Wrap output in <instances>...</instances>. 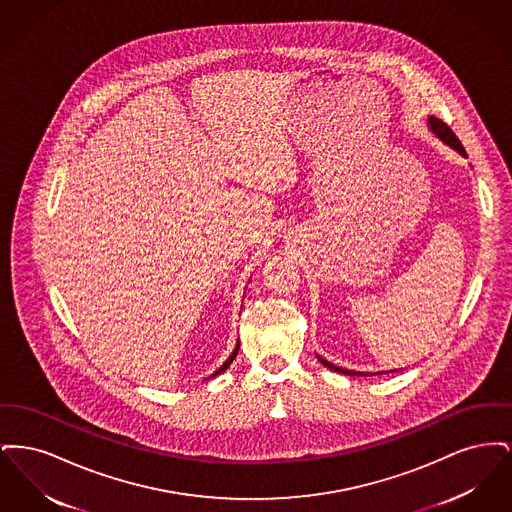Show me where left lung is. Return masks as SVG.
<instances>
[{
    "mask_svg": "<svg viewBox=\"0 0 512 512\" xmlns=\"http://www.w3.org/2000/svg\"><path fill=\"white\" fill-rule=\"evenodd\" d=\"M428 124H430V130L438 136L439 140H443L445 144L449 147H453L455 151H459L463 157H466V151H464L463 144L459 142V138L455 136V132L445 124V122L438 121V119H434V117H430L428 119ZM318 361L322 363L324 366H328L330 370H334V372H340V374H347V376H366V374H361V372H355V370H347V368H340V366H334L332 363H328L326 359H322V357H318Z\"/></svg>",
    "mask_w": 512,
    "mask_h": 512,
    "instance_id": "8db88e82",
    "label": "left lung"
}]
</instances>
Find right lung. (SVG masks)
Segmentation results:
<instances>
[{
    "label": "right lung",
    "mask_w": 512,
    "mask_h": 512,
    "mask_svg": "<svg viewBox=\"0 0 512 512\" xmlns=\"http://www.w3.org/2000/svg\"><path fill=\"white\" fill-rule=\"evenodd\" d=\"M238 349H240V343H238V345H236V349H234V351H232V355H230V357H228V359H226V363H224V365L220 366L219 370H217V372H213V374H211V376H209V378H215V376H219L220 372H224V370H226V368H228V366H230V363H232V361H234V359H236V355H238Z\"/></svg>",
    "instance_id": "add662e5"
}]
</instances>
